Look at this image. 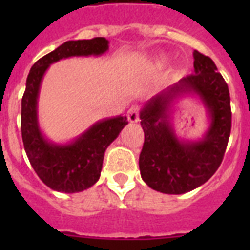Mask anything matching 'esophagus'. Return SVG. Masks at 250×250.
I'll return each instance as SVG.
<instances>
[{"instance_id": "obj_1", "label": "esophagus", "mask_w": 250, "mask_h": 250, "mask_svg": "<svg viewBox=\"0 0 250 250\" xmlns=\"http://www.w3.org/2000/svg\"><path fill=\"white\" fill-rule=\"evenodd\" d=\"M139 111H140L139 106H131V107H129L128 111H127V118H128V121L131 122V123H136V122H139Z\"/></svg>"}]
</instances>
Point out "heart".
Instances as JSON below:
<instances>
[{
  "mask_svg": "<svg viewBox=\"0 0 250 250\" xmlns=\"http://www.w3.org/2000/svg\"><path fill=\"white\" fill-rule=\"evenodd\" d=\"M160 64H162V63H161V62H160Z\"/></svg>",
  "mask_w": 250,
  "mask_h": 250,
  "instance_id": "heart-1",
  "label": "heart"
}]
</instances>
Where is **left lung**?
Here are the masks:
<instances>
[{"label": "left lung", "mask_w": 250, "mask_h": 250, "mask_svg": "<svg viewBox=\"0 0 250 250\" xmlns=\"http://www.w3.org/2000/svg\"><path fill=\"white\" fill-rule=\"evenodd\" d=\"M194 74L180 79L149 100L140 111L144 145L139 158L141 178L166 194L187 193L206 183L221 166L231 132L229 92L211 58L193 52ZM197 95L210 123L200 141H180L170 117L177 98Z\"/></svg>", "instance_id": "left-lung-1"}]
</instances>
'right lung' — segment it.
Masks as SVG:
<instances>
[{"mask_svg": "<svg viewBox=\"0 0 250 250\" xmlns=\"http://www.w3.org/2000/svg\"><path fill=\"white\" fill-rule=\"evenodd\" d=\"M109 49L105 37L66 41L33 64L21 98V139L29 162L44 184L57 192L78 193L100 179L104 154L128 122L127 117L96 122L75 140L66 144L49 141L37 119L41 82L52 63L70 57L102 56Z\"/></svg>", "mask_w": 250, "mask_h": 250, "instance_id": "right-lung-1", "label": "right lung"}]
</instances>
